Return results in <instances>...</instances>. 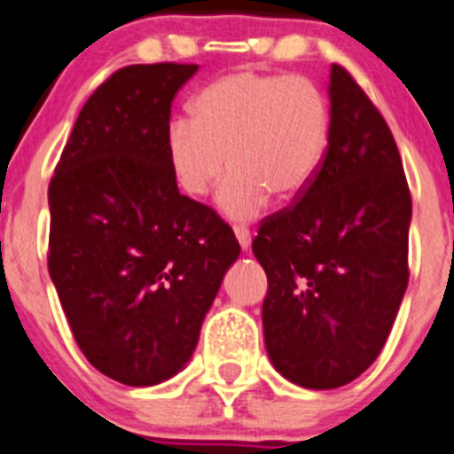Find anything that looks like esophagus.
Here are the masks:
<instances>
[{"mask_svg":"<svg viewBox=\"0 0 454 454\" xmlns=\"http://www.w3.org/2000/svg\"><path fill=\"white\" fill-rule=\"evenodd\" d=\"M235 237L237 241H239V247L247 251L248 247H251V231H248L247 226H241V223H237L235 226Z\"/></svg>","mask_w":454,"mask_h":454,"instance_id":"34e87169","label":"esophagus"}]
</instances>
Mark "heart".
Returning a JSON list of instances; mask_svg holds the SVG:
<instances>
[{
	"label": "heart",
	"mask_w": 454,
	"mask_h": 454,
	"mask_svg": "<svg viewBox=\"0 0 454 454\" xmlns=\"http://www.w3.org/2000/svg\"><path fill=\"white\" fill-rule=\"evenodd\" d=\"M329 131L323 91L304 75L237 71L207 84L194 100L192 118L168 127V159L188 197H203L223 168L219 190L228 217H255L275 194L298 197L316 175Z\"/></svg>",
	"instance_id": "heart-1"
}]
</instances>
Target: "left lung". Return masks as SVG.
<instances>
[{
  "mask_svg": "<svg viewBox=\"0 0 454 454\" xmlns=\"http://www.w3.org/2000/svg\"><path fill=\"white\" fill-rule=\"evenodd\" d=\"M329 100L327 150L311 184L262 219L253 239L269 278L266 351L309 389L351 383L376 361L410 278L412 197L392 131L340 65Z\"/></svg>",
  "mask_w": 454,
  "mask_h": 454,
  "instance_id": "1",
  "label": "left lung"
}]
</instances>
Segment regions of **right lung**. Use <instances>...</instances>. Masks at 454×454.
<instances>
[{
    "mask_svg": "<svg viewBox=\"0 0 454 454\" xmlns=\"http://www.w3.org/2000/svg\"><path fill=\"white\" fill-rule=\"evenodd\" d=\"M197 65H131L89 96L49 184V273L75 342L131 387L184 370L228 266L232 228L176 188L168 127Z\"/></svg>",
    "mask_w": 454,
    "mask_h": 454,
    "instance_id": "obj_1",
    "label": "right lung"
}]
</instances>
